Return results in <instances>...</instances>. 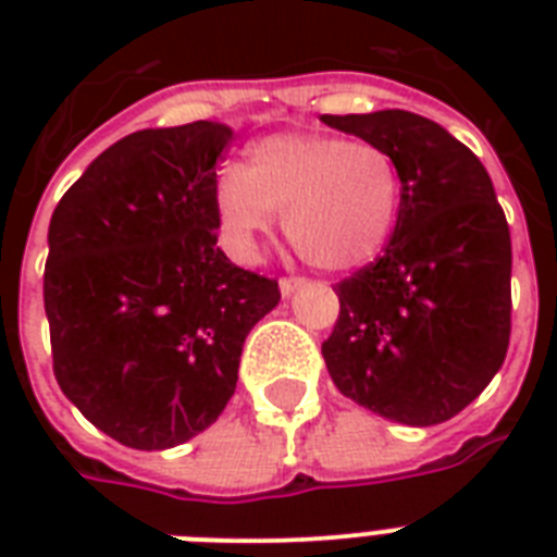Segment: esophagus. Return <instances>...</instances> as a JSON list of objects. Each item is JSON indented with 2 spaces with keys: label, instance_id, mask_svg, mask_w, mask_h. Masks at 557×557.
Wrapping results in <instances>:
<instances>
[{
  "label": "esophagus",
  "instance_id": "1",
  "mask_svg": "<svg viewBox=\"0 0 557 557\" xmlns=\"http://www.w3.org/2000/svg\"><path fill=\"white\" fill-rule=\"evenodd\" d=\"M300 288H306V280H300V277H283V280H280V295H283V297H292L295 292H300Z\"/></svg>",
  "mask_w": 557,
  "mask_h": 557
}]
</instances>
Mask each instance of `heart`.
<instances>
[{"label": "heart", "mask_w": 557, "mask_h": 557, "mask_svg": "<svg viewBox=\"0 0 557 557\" xmlns=\"http://www.w3.org/2000/svg\"><path fill=\"white\" fill-rule=\"evenodd\" d=\"M401 178L375 144L274 133L251 144L245 168L219 170L213 208L239 253H251L283 213L288 243L321 271L370 265L396 227Z\"/></svg>", "instance_id": "1"}]
</instances>
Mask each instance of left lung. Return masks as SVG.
Returning a JSON list of instances; mask_svg holds the SVG:
<instances>
[{"instance_id": "obj_1", "label": "left lung", "mask_w": 557, "mask_h": 557, "mask_svg": "<svg viewBox=\"0 0 557 557\" xmlns=\"http://www.w3.org/2000/svg\"><path fill=\"white\" fill-rule=\"evenodd\" d=\"M321 121L387 150L401 178L384 253L335 286L326 370L344 396L389 422H448L509 349L511 236L492 178L448 129L405 109Z\"/></svg>"}]
</instances>
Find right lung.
I'll return each mask as SVG.
<instances>
[{
  "label": "right lung",
  "instance_id": "right-lung-1",
  "mask_svg": "<svg viewBox=\"0 0 557 557\" xmlns=\"http://www.w3.org/2000/svg\"><path fill=\"white\" fill-rule=\"evenodd\" d=\"M234 129H141L91 161L51 213L42 277L54 375L98 431L176 448L216 422L277 280L216 245V159Z\"/></svg>",
  "mask_w": 557,
  "mask_h": 557
}]
</instances>
